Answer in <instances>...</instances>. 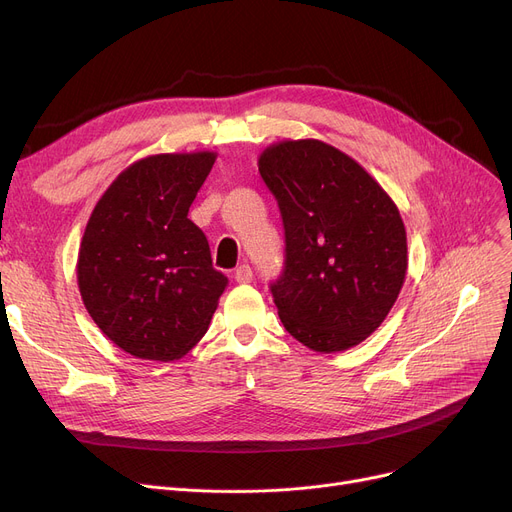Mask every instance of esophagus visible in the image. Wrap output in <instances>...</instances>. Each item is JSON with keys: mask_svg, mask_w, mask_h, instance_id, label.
I'll list each match as a JSON object with an SVG mask.
<instances>
[{"mask_svg": "<svg viewBox=\"0 0 512 512\" xmlns=\"http://www.w3.org/2000/svg\"><path fill=\"white\" fill-rule=\"evenodd\" d=\"M234 280H236L238 284H249V282L253 280V270H251L249 265L242 263L240 267H236V272H234Z\"/></svg>", "mask_w": 512, "mask_h": 512, "instance_id": "obj_1", "label": "esophagus"}]
</instances>
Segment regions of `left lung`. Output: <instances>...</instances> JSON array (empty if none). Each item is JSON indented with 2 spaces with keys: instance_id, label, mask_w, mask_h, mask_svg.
Instances as JSON below:
<instances>
[{
  "instance_id": "1",
  "label": "left lung",
  "mask_w": 512,
  "mask_h": 512,
  "mask_svg": "<svg viewBox=\"0 0 512 512\" xmlns=\"http://www.w3.org/2000/svg\"><path fill=\"white\" fill-rule=\"evenodd\" d=\"M259 174L280 205L286 265L272 286L286 332L340 353L382 326L407 276V230L359 161L317 139L265 147Z\"/></svg>"
}]
</instances>
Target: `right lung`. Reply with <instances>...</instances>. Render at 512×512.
I'll use <instances>...</instances> for the list:
<instances>
[{
	"mask_svg": "<svg viewBox=\"0 0 512 512\" xmlns=\"http://www.w3.org/2000/svg\"><path fill=\"white\" fill-rule=\"evenodd\" d=\"M218 153H157L122 170L80 240L83 303L124 353L178 361L205 336L228 278L213 270L188 207Z\"/></svg>",
	"mask_w": 512,
	"mask_h": 512,
	"instance_id": "add662e5",
	"label": "right lung"
}]
</instances>
